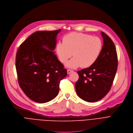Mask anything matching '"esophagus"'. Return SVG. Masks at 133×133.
Segmentation results:
<instances>
[{
  "mask_svg": "<svg viewBox=\"0 0 133 133\" xmlns=\"http://www.w3.org/2000/svg\"><path fill=\"white\" fill-rule=\"evenodd\" d=\"M72 72H73V70H72L68 69V70H67V73H68V74H70V73H72Z\"/></svg>",
  "mask_w": 133,
  "mask_h": 133,
  "instance_id": "obj_1",
  "label": "esophagus"
}]
</instances>
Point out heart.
I'll return each instance as SVG.
<instances>
[{
    "mask_svg": "<svg viewBox=\"0 0 133 133\" xmlns=\"http://www.w3.org/2000/svg\"><path fill=\"white\" fill-rule=\"evenodd\" d=\"M102 49L101 39L91 35L71 32L64 36L62 42L56 45V52L60 61L70 68H88L93 64L99 57Z\"/></svg>",
    "mask_w": 133,
    "mask_h": 133,
    "instance_id": "b5f03b06",
    "label": "heart"
}]
</instances>
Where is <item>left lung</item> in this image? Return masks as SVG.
I'll list each match as a JSON object with an SVG mask.
<instances>
[{"instance_id":"left-lung-1","label":"left lung","mask_w":133,"mask_h":133,"mask_svg":"<svg viewBox=\"0 0 133 133\" xmlns=\"http://www.w3.org/2000/svg\"><path fill=\"white\" fill-rule=\"evenodd\" d=\"M103 45L101 54L89 68L78 71V81L75 84L79 97L88 102L103 98L111 89L117 69L116 48L111 39L103 32Z\"/></svg>"}]
</instances>
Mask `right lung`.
Here are the masks:
<instances>
[{
	"instance_id": "right-lung-1",
	"label": "right lung",
	"mask_w": 133,
	"mask_h": 133,
	"mask_svg": "<svg viewBox=\"0 0 133 133\" xmlns=\"http://www.w3.org/2000/svg\"><path fill=\"white\" fill-rule=\"evenodd\" d=\"M60 31H37L18 50L16 68L19 85L36 102L44 103L54 99L58 94L60 81L67 75L54 51Z\"/></svg>"
}]
</instances>
